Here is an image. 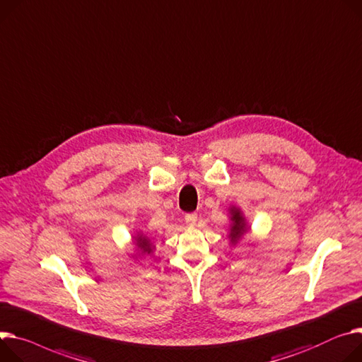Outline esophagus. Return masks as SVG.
<instances>
[{
	"label": "esophagus",
	"instance_id": "obj_1",
	"mask_svg": "<svg viewBox=\"0 0 362 362\" xmlns=\"http://www.w3.org/2000/svg\"><path fill=\"white\" fill-rule=\"evenodd\" d=\"M197 214L196 213H189V214H185V223L187 225H189V226H194L196 225V221H197Z\"/></svg>",
	"mask_w": 362,
	"mask_h": 362
}]
</instances>
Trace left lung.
Segmentation results:
<instances>
[{"instance_id": "1", "label": "left lung", "mask_w": 362, "mask_h": 362, "mask_svg": "<svg viewBox=\"0 0 362 362\" xmlns=\"http://www.w3.org/2000/svg\"><path fill=\"white\" fill-rule=\"evenodd\" d=\"M229 232H228V236H229V242L232 246L238 245L243 236L251 230V226H249L247 220L245 217V213L242 211L240 207L235 206V204H230L229 209Z\"/></svg>"}]
</instances>
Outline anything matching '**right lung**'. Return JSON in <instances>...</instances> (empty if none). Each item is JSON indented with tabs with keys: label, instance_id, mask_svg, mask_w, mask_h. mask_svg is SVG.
<instances>
[{
	"label": "right lung",
	"instance_id": "obj_1",
	"mask_svg": "<svg viewBox=\"0 0 362 362\" xmlns=\"http://www.w3.org/2000/svg\"><path fill=\"white\" fill-rule=\"evenodd\" d=\"M132 243L134 245V254L132 255L134 261L153 255L155 245L152 239L148 235H145L142 230H136V233L132 238Z\"/></svg>",
	"mask_w": 362,
	"mask_h": 362
}]
</instances>
